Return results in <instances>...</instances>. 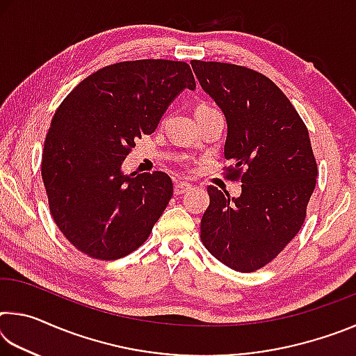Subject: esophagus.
<instances>
[{
    "label": "esophagus",
    "mask_w": 356,
    "mask_h": 356,
    "mask_svg": "<svg viewBox=\"0 0 356 356\" xmlns=\"http://www.w3.org/2000/svg\"><path fill=\"white\" fill-rule=\"evenodd\" d=\"M191 188V185L190 184H186V182H177L176 185H174V195H184V193H186Z\"/></svg>",
    "instance_id": "esophagus-1"
}]
</instances>
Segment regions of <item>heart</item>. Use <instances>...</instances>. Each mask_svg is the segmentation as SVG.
Returning <instances> with one entry per match:
<instances>
[{
    "label": "heart",
    "mask_w": 356,
    "mask_h": 356,
    "mask_svg": "<svg viewBox=\"0 0 356 356\" xmlns=\"http://www.w3.org/2000/svg\"><path fill=\"white\" fill-rule=\"evenodd\" d=\"M200 108H207V106H200Z\"/></svg>",
    "instance_id": "heart-1"
}]
</instances>
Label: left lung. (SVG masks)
Instances as JSON below:
<instances>
[{"label": "left lung", "mask_w": 356, "mask_h": 356, "mask_svg": "<svg viewBox=\"0 0 356 356\" xmlns=\"http://www.w3.org/2000/svg\"><path fill=\"white\" fill-rule=\"evenodd\" d=\"M201 88L226 118L225 159L242 193L210 185L201 240L236 272L264 267L297 236L316 188L317 165L308 129L276 84L256 70L191 61Z\"/></svg>", "instance_id": "8db88e82"}]
</instances>
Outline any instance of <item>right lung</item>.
Masks as SVG:
<instances>
[{
  "instance_id": "right-lung-1",
  "label": "right lung",
  "mask_w": 356,
  "mask_h": 356,
  "mask_svg": "<svg viewBox=\"0 0 356 356\" xmlns=\"http://www.w3.org/2000/svg\"><path fill=\"white\" fill-rule=\"evenodd\" d=\"M184 89H196L188 64L140 59L97 70L59 105L42 179L56 226L84 254L114 261L152 232L172 196L171 179L160 171L124 174L122 161Z\"/></svg>"
}]
</instances>
